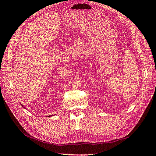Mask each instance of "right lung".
<instances>
[{"label": "right lung", "mask_w": 156, "mask_h": 156, "mask_svg": "<svg viewBox=\"0 0 156 156\" xmlns=\"http://www.w3.org/2000/svg\"><path fill=\"white\" fill-rule=\"evenodd\" d=\"M21 105L22 106H23V107L24 108H25V107H24V106H23V105H21ZM53 115H54V114H53ZM48 115V117H50V116H52V115Z\"/></svg>", "instance_id": "right-lung-1"}]
</instances>
